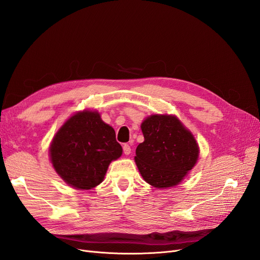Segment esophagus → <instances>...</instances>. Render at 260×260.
Wrapping results in <instances>:
<instances>
[{
	"mask_svg": "<svg viewBox=\"0 0 260 260\" xmlns=\"http://www.w3.org/2000/svg\"><path fill=\"white\" fill-rule=\"evenodd\" d=\"M122 148H123V154L124 155H129L131 153V147H130L129 144H124L122 146Z\"/></svg>",
	"mask_w": 260,
	"mask_h": 260,
	"instance_id": "1",
	"label": "esophagus"
}]
</instances>
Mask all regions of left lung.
I'll use <instances>...</instances> for the list:
<instances>
[{
  "label": "left lung",
  "mask_w": 260,
  "mask_h": 260,
  "mask_svg": "<svg viewBox=\"0 0 260 260\" xmlns=\"http://www.w3.org/2000/svg\"><path fill=\"white\" fill-rule=\"evenodd\" d=\"M144 142L136 149L141 176L157 188L179 184L199 158L200 149L192 133L176 116L152 115L141 124Z\"/></svg>",
  "instance_id": "8db88e82"
}]
</instances>
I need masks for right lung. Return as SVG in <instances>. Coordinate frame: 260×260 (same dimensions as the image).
I'll return each instance as SVG.
<instances>
[{"instance_id": "add662e5", "label": "right lung", "mask_w": 260, "mask_h": 260, "mask_svg": "<svg viewBox=\"0 0 260 260\" xmlns=\"http://www.w3.org/2000/svg\"><path fill=\"white\" fill-rule=\"evenodd\" d=\"M121 145L115 130L98 112L73 115L54 136L51 162L65 182L79 190H90L104 180L109 164L119 158Z\"/></svg>"}]
</instances>
